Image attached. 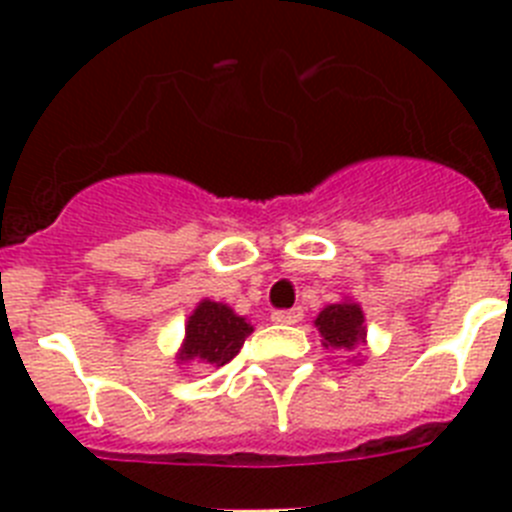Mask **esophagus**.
Wrapping results in <instances>:
<instances>
[{
  "label": "esophagus",
  "instance_id": "obj_1",
  "mask_svg": "<svg viewBox=\"0 0 512 512\" xmlns=\"http://www.w3.org/2000/svg\"><path fill=\"white\" fill-rule=\"evenodd\" d=\"M274 323H282V325H295L302 320V307H292V310H279L271 315Z\"/></svg>",
  "mask_w": 512,
  "mask_h": 512
}]
</instances>
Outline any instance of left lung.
Here are the masks:
<instances>
[{
  "label": "left lung",
  "mask_w": 512,
  "mask_h": 512,
  "mask_svg": "<svg viewBox=\"0 0 512 512\" xmlns=\"http://www.w3.org/2000/svg\"><path fill=\"white\" fill-rule=\"evenodd\" d=\"M315 328H318L325 348L354 351L356 346H364L366 343L364 310L351 297H343L341 302L325 305L318 318H315ZM354 359H359V356H354Z\"/></svg>",
  "instance_id": "1"
}]
</instances>
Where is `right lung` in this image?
Wrapping results in <instances>:
<instances>
[{
	"label": "right lung",
	"instance_id": "1",
	"mask_svg": "<svg viewBox=\"0 0 512 512\" xmlns=\"http://www.w3.org/2000/svg\"><path fill=\"white\" fill-rule=\"evenodd\" d=\"M253 333V325L233 307L215 300H202L184 325V341L176 351V364L225 366L241 351L243 341Z\"/></svg>",
	"mask_w": 512,
	"mask_h": 512
}]
</instances>
